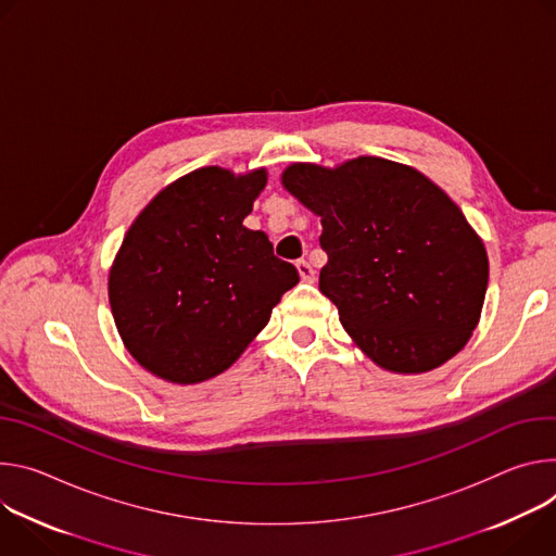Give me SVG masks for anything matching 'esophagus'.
<instances>
[{
    "label": "esophagus",
    "instance_id": "obj_1",
    "mask_svg": "<svg viewBox=\"0 0 556 556\" xmlns=\"http://www.w3.org/2000/svg\"><path fill=\"white\" fill-rule=\"evenodd\" d=\"M295 267H298V274H300V278L304 280V282H314L316 280V271H314V267L306 263L304 258L302 261H298L295 263Z\"/></svg>",
    "mask_w": 556,
    "mask_h": 556
}]
</instances>
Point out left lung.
Returning <instances> with one entry per match:
<instances>
[{
    "label": "left lung",
    "mask_w": 556,
    "mask_h": 556,
    "mask_svg": "<svg viewBox=\"0 0 556 556\" xmlns=\"http://www.w3.org/2000/svg\"><path fill=\"white\" fill-rule=\"evenodd\" d=\"M285 188L323 220L320 291L355 344L395 374H424L479 323L488 256L462 210L424 174L378 156L336 169L293 163Z\"/></svg>",
    "instance_id": "obj_1"
}]
</instances>
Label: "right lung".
<instances>
[{"mask_svg":"<svg viewBox=\"0 0 556 556\" xmlns=\"http://www.w3.org/2000/svg\"><path fill=\"white\" fill-rule=\"evenodd\" d=\"M265 169L201 167L154 197L123 238L108 293L116 329L154 376L197 384L229 368L298 285L265 231L242 225Z\"/></svg>","mask_w":556,"mask_h":556,"instance_id":"add662e5","label":"right lung"}]
</instances>
